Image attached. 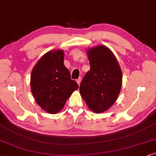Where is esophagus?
Segmentation results:
<instances>
[{
    "instance_id": "esophagus-1",
    "label": "esophagus",
    "mask_w": 156,
    "mask_h": 156,
    "mask_svg": "<svg viewBox=\"0 0 156 156\" xmlns=\"http://www.w3.org/2000/svg\"><path fill=\"white\" fill-rule=\"evenodd\" d=\"M81 80H82V78H81V77H80V78H78V80H76V82L78 83V86H80V82H81Z\"/></svg>"
}]
</instances>
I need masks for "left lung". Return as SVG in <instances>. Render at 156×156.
<instances>
[{
  "label": "left lung",
  "instance_id": "left-lung-1",
  "mask_svg": "<svg viewBox=\"0 0 156 156\" xmlns=\"http://www.w3.org/2000/svg\"><path fill=\"white\" fill-rule=\"evenodd\" d=\"M90 69L80 86V93L89 109L96 113L106 111L120 94L123 74L111 50L103 45L87 49Z\"/></svg>",
  "mask_w": 156,
  "mask_h": 156
}]
</instances>
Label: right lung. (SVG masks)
<instances>
[{
	"instance_id": "1",
	"label": "right lung",
	"mask_w": 156,
	"mask_h": 156,
	"mask_svg": "<svg viewBox=\"0 0 156 156\" xmlns=\"http://www.w3.org/2000/svg\"><path fill=\"white\" fill-rule=\"evenodd\" d=\"M63 60V50L50 51L38 60L31 71L30 88L35 101L51 114L61 111L78 88L77 83L70 78Z\"/></svg>"
}]
</instances>
